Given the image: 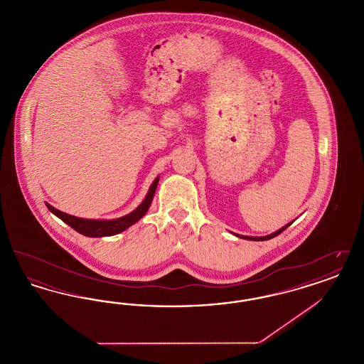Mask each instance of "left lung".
I'll return each mask as SVG.
<instances>
[{"label": "left lung", "mask_w": 364, "mask_h": 364, "mask_svg": "<svg viewBox=\"0 0 364 364\" xmlns=\"http://www.w3.org/2000/svg\"><path fill=\"white\" fill-rule=\"evenodd\" d=\"M292 224V223H291ZM291 224H288L287 226H284V228H281L277 232H274V233H272V235H269V236H264V237H251V236H239V237H242V239H245V240H255V242H262V240H270V239H273V237H276L277 235H279L281 232H284L288 226L291 225Z\"/></svg>", "instance_id": "8db88e82"}]
</instances>
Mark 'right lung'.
<instances>
[{
  "label": "right lung",
  "instance_id": "add662e5",
  "mask_svg": "<svg viewBox=\"0 0 364 364\" xmlns=\"http://www.w3.org/2000/svg\"><path fill=\"white\" fill-rule=\"evenodd\" d=\"M158 180L156 178L154 183L151 184L147 196L144 198V200L141 202V205L138 208H135L132 213H129L128 215H124L122 218L117 220H110V221H105V220H85V218H77L70 214H65L57 208H53L50 205H46L48 208L52 211L53 214H55L60 220H63L65 224L75 229L76 232L88 236V237H102V236H112V235H117L122 230H125L127 228L134 225L135 223H138L139 220L147 213V210L151 205L153 196L156 193V184Z\"/></svg>",
  "mask_w": 364,
  "mask_h": 364
}]
</instances>
